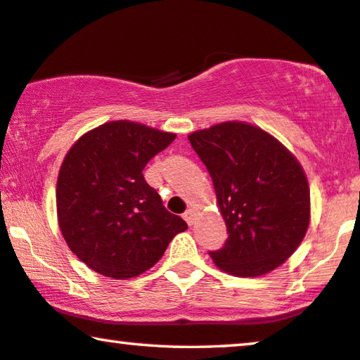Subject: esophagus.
<instances>
[{
  "label": "esophagus",
  "instance_id": "1",
  "mask_svg": "<svg viewBox=\"0 0 360 360\" xmlns=\"http://www.w3.org/2000/svg\"><path fill=\"white\" fill-rule=\"evenodd\" d=\"M183 217H184V220H186V222H188L189 225H193V224H194V220H195V214H194V210H193V209H188V210H186V212H184Z\"/></svg>",
  "mask_w": 360,
  "mask_h": 360
}]
</instances>
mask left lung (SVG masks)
I'll return each mask as SVG.
<instances>
[{"label": "left lung", "mask_w": 360, "mask_h": 360, "mask_svg": "<svg viewBox=\"0 0 360 360\" xmlns=\"http://www.w3.org/2000/svg\"><path fill=\"white\" fill-rule=\"evenodd\" d=\"M188 138L212 177L227 225L224 247L209 252L215 265L247 278L285 263L309 225V186L298 160L243 122L214 124Z\"/></svg>", "instance_id": "1"}]
</instances>
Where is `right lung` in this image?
Wrapping results in <instances>:
<instances>
[{
    "instance_id": "add662e5",
    "label": "right lung",
    "mask_w": 360,
    "mask_h": 360,
    "mask_svg": "<svg viewBox=\"0 0 360 360\" xmlns=\"http://www.w3.org/2000/svg\"><path fill=\"white\" fill-rule=\"evenodd\" d=\"M174 138L120 120L85 133L65 155L57 219L67 245L94 271L115 280L141 275L188 229L143 176L148 161Z\"/></svg>"
}]
</instances>
